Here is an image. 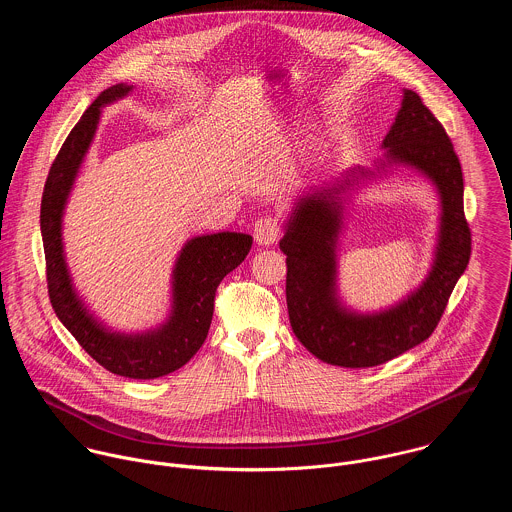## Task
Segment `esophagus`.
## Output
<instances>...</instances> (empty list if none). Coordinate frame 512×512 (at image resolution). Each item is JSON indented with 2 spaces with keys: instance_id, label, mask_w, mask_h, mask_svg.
<instances>
[{
  "instance_id": "34e87169",
  "label": "esophagus",
  "mask_w": 512,
  "mask_h": 512,
  "mask_svg": "<svg viewBox=\"0 0 512 512\" xmlns=\"http://www.w3.org/2000/svg\"><path fill=\"white\" fill-rule=\"evenodd\" d=\"M280 234H282V224L274 217H262L254 224V240L260 246H270V244L278 242Z\"/></svg>"
}]
</instances>
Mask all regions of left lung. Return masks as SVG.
<instances>
[{"instance_id":"8db88e82","label":"left lung","mask_w":512,"mask_h":512,"mask_svg":"<svg viewBox=\"0 0 512 512\" xmlns=\"http://www.w3.org/2000/svg\"><path fill=\"white\" fill-rule=\"evenodd\" d=\"M384 165H410L434 181L441 197L438 252L426 282L398 305L359 315L347 311L335 293V244L341 230V199L357 181L349 171L333 187L305 191L295 205L280 250L288 256L286 299L299 343L329 365L365 368L392 361L426 341L445 311L447 299L471 256V228L463 213V173L438 118L414 90H404L398 116L386 134Z\"/></svg>"}]
</instances>
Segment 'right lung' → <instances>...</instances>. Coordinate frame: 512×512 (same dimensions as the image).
Listing matches in <instances>:
<instances>
[{
	"instance_id": "add662e5",
	"label": "right lung",
	"mask_w": 512,
	"mask_h": 512,
	"mask_svg": "<svg viewBox=\"0 0 512 512\" xmlns=\"http://www.w3.org/2000/svg\"><path fill=\"white\" fill-rule=\"evenodd\" d=\"M132 90L114 84L100 92L59 149L41 201V234L47 264L49 299L78 345L106 370L126 378H157L185 365L205 343L215 295L222 278L242 264L252 248V236L219 232L191 238L173 270V313L165 325L144 335L106 331L76 297L63 256L61 219L78 167L94 138L100 108Z\"/></svg>"
}]
</instances>
